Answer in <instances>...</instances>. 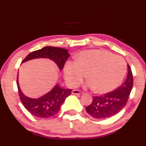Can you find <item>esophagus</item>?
Instances as JSON below:
<instances>
[{
    "label": "esophagus",
    "instance_id": "1",
    "mask_svg": "<svg viewBox=\"0 0 146 146\" xmlns=\"http://www.w3.org/2000/svg\"><path fill=\"white\" fill-rule=\"evenodd\" d=\"M83 92L81 90H73L72 91V94H83Z\"/></svg>",
    "mask_w": 146,
    "mask_h": 146
}]
</instances>
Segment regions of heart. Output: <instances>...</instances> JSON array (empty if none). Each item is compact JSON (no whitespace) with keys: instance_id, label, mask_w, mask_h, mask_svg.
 <instances>
[{"instance_id":"b5f03b06","label":"heart","mask_w":146,"mask_h":146,"mask_svg":"<svg viewBox=\"0 0 146 146\" xmlns=\"http://www.w3.org/2000/svg\"><path fill=\"white\" fill-rule=\"evenodd\" d=\"M125 60L104 50H85L76 56L75 62L68 61L64 67L66 82L75 87L86 77V87L95 88L99 94H106L116 89L122 84L126 73Z\"/></svg>"}]
</instances>
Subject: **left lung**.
<instances>
[{
	"label": "left lung",
	"instance_id": "left-lung-1",
	"mask_svg": "<svg viewBox=\"0 0 146 146\" xmlns=\"http://www.w3.org/2000/svg\"><path fill=\"white\" fill-rule=\"evenodd\" d=\"M128 73L124 83L104 95L94 96L92 103L86 108L87 113L96 119H105L119 113L125 106L133 86V78L131 67L128 64Z\"/></svg>",
	"mask_w": 146,
	"mask_h": 146
}]
</instances>
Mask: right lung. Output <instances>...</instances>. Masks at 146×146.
Returning <instances> with one entry per match:
<instances>
[{
	"mask_svg": "<svg viewBox=\"0 0 146 146\" xmlns=\"http://www.w3.org/2000/svg\"><path fill=\"white\" fill-rule=\"evenodd\" d=\"M69 56L70 54L66 49L47 46L31 52L22 63L33 59L47 58L55 62L60 71H61ZM17 86L20 101L24 108L34 116L41 118H48L56 115L66 97L71 94L72 91V89L62 88L57 83L50 92L38 99L29 97L21 90L19 85L18 73L17 76Z\"/></svg>",
	"mask_w": 146,
	"mask_h": 146,
	"instance_id": "obj_1",
	"label": "right lung"
}]
</instances>
